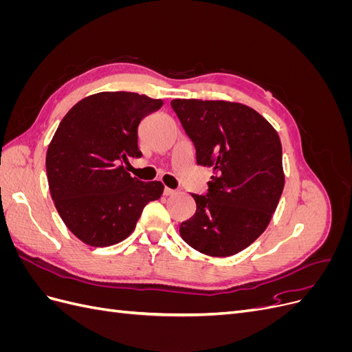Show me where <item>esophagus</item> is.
I'll return each mask as SVG.
<instances>
[{"label": "esophagus", "instance_id": "obj_1", "mask_svg": "<svg viewBox=\"0 0 352 352\" xmlns=\"http://www.w3.org/2000/svg\"><path fill=\"white\" fill-rule=\"evenodd\" d=\"M175 194H176V190H175V189H170V188H167V186L164 188V195H166V197H168V195H175Z\"/></svg>", "mask_w": 352, "mask_h": 352}]
</instances>
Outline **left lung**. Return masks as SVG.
Listing matches in <instances>:
<instances>
[{"instance_id":"obj_1","label":"left lung","mask_w":352,"mask_h":352,"mask_svg":"<svg viewBox=\"0 0 352 352\" xmlns=\"http://www.w3.org/2000/svg\"><path fill=\"white\" fill-rule=\"evenodd\" d=\"M197 163L212 167L207 195L192 194L197 211L179 228L182 239L211 257H229L269 226L285 186L282 144L274 127L248 105L229 101L170 102Z\"/></svg>"}]
</instances>
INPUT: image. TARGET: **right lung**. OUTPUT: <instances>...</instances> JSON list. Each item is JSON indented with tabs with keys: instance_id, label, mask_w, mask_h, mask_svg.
Listing matches in <instances>:
<instances>
[{
	"instance_id": "add662e5",
	"label": "right lung",
	"mask_w": 352,
	"mask_h": 352,
	"mask_svg": "<svg viewBox=\"0 0 352 352\" xmlns=\"http://www.w3.org/2000/svg\"><path fill=\"white\" fill-rule=\"evenodd\" d=\"M162 100L135 92H100L74 104L47 151L51 198L74 236L110 247L133 232L144 207L163 194L162 182H142L124 170L141 157L138 126Z\"/></svg>"
}]
</instances>
